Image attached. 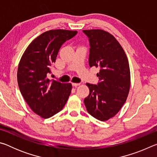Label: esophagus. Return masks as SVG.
Masks as SVG:
<instances>
[{"label": "esophagus", "mask_w": 157, "mask_h": 157, "mask_svg": "<svg viewBox=\"0 0 157 157\" xmlns=\"http://www.w3.org/2000/svg\"><path fill=\"white\" fill-rule=\"evenodd\" d=\"M79 84H80L79 83H72L73 86H75V87H77L78 86H79Z\"/></svg>", "instance_id": "obj_1"}]
</instances>
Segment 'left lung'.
<instances>
[{
    "mask_svg": "<svg viewBox=\"0 0 157 157\" xmlns=\"http://www.w3.org/2000/svg\"><path fill=\"white\" fill-rule=\"evenodd\" d=\"M89 38L90 67L100 68L98 83H86L89 95L84 100L89 114L101 121L112 118L124 104L130 87L127 57L115 37L102 30H83Z\"/></svg>",
    "mask_w": 157,
    "mask_h": 157,
    "instance_id": "1",
    "label": "left lung"
}]
</instances>
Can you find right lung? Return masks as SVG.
<instances>
[{
  "mask_svg": "<svg viewBox=\"0 0 157 157\" xmlns=\"http://www.w3.org/2000/svg\"><path fill=\"white\" fill-rule=\"evenodd\" d=\"M77 33L66 30L45 32L29 45L18 64L17 81L21 94L31 109L44 118L59 112L71 94L72 84L50 82L47 75L63 44Z\"/></svg>",
  "mask_w": 157,
  "mask_h": 157,
  "instance_id": "right-lung-1",
  "label": "right lung"
}]
</instances>
